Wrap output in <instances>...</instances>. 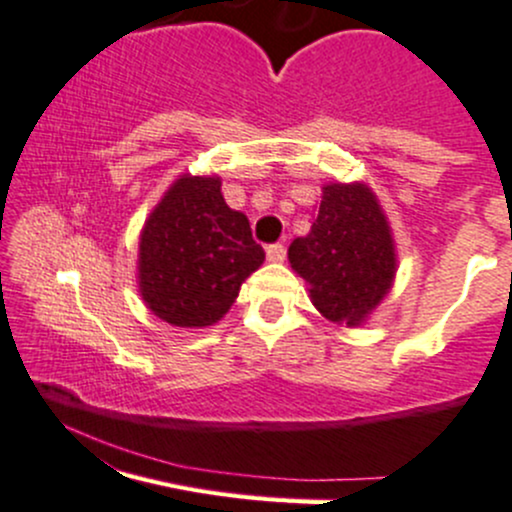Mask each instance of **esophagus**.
Instances as JSON below:
<instances>
[{
  "label": "esophagus",
  "instance_id": "1",
  "mask_svg": "<svg viewBox=\"0 0 512 512\" xmlns=\"http://www.w3.org/2000/svg\"><path fill=\"white\" fill-rule=\"evenodd\" d=\"M266 258L271 263H281L283 258H286V246H283V244H271L266 249Z\"/></svg>",
  "mask_w": 512,
  "mask_h": 512
}]
</instances>
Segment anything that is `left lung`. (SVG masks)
<instances>
[{
	"mask_svg": "<svg viewBox=\"0 0 512 512\" xmlns=\"http://www.w3.org/2000/svg\"><path fill=\"white\" fill-rule=\"evenodd\" d=\"M315 308L337 325L357 328L382 303L397 273L389 221L367 184H325L308 236L288 249Z\"/></svg>",
	"mask_w": 512,
	"mask_h": 512,
	"instance_id": "1",
	"label": "left lung"
}]
</instances>
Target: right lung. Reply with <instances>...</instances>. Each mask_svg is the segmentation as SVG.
I'll use <instances>...</instances> for the list:
<instances>
[{
	"instance_id": "1",
	"label": "right lung",
	"mask_w": 512,
	"mask_h": 512,
	"mask_svg": "<svg viewBox=\"0 0 512 512\" xmlns=\"http://www.w3.org/2000/svg\"><path fill=\"white\" fill-rule=\"evenodd\" d=\"M263 258L249 219L226 207L221 179L182 175L142 226L140 295L165 323L207 328L229 313Z\"/></svg>"
}]
</instances>
